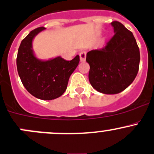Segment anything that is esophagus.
Here are the masks:
<instances>
[{
  "mask_svg": "<svg viewBox=\"0 0 154 154\" xmlns=\"http://www.w3.org/2000/svg\"><path fill=\"white\" fill-rule=\"evenodd\" d=\"M86 53L85 51L81 52V53H80V62H85V60H86Z\"/></svg>",
  "mask_w": 154,
  "mask_h": 154,
  "instance_id": "esophagus-1",
  "label": "esophagus"
}]
</instances>
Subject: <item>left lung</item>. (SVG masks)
<instances>
[{
  "mask_svg": "<svg viewBox=\"0 0 154 154\" xmlns=\"http://www.w3.org/2000/svg\"><path fill=\"white\" fill-rule=\"evenodd\" d=\"M114 35L100 50L86 54L90 66L89 80L92 87L104 94H117L135 80L140 63V52L130 31L117 21L111 22Z\"/></svg>",
  "mask_w": 154,
  "mask_h": 154,
  "instance_id": "obj_1",
  "label": "left lung"
}]
</instances>
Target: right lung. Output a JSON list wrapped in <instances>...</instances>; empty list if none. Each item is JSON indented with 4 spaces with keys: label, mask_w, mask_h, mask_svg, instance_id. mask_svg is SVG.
Here are the masks:
<instances>
[{
    "label": "right lung",
    "mask_w": 154,
    "mask_h": 154,
    "mask_svg": "<svg viewBox=\"0 0 154 154\" xmlns=\"http://www.w3.org/2000/svg\"><path fill=\"white\" fill-rule=\"evenodd\" d=\"M44 30V27L36 28L22 40L18 50L16 65L21 81L29 93L41 100H53L65 92L70 76L80 62V56L77 55L71 61L61 56L49 60L37 59L32 42L35 36Z\"/></svg>",
    "instance_id": "right-lung-1"
}]
</instances>
